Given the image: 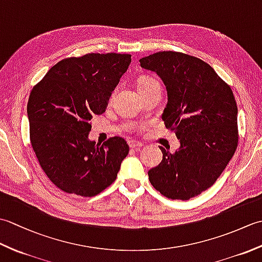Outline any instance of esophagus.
Listing matches in <instances>:
<instances>
[{
	"label": "esophagus",
	"instance_id": "34e87169",
	"mask_svg": "<svg viewBox=\"0 0 262 262\" xmlns=\"http://www.w3.org/2000/svg\"><path fill=\"white\" fill-rule=\"evenodd\" d=\"M128 145H129L130 148H134V149H136V151H138V149L143 146V144L140 142H136V141H129L128 142Z\"/></svg>",
	"mask_w": 262,
	"mask_h": 262
}]
</instances>
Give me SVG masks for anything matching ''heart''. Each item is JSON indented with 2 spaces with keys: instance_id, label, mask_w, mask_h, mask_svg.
I'll list each match as a JSON object with an SVG mask.
<instances>
[{
  "instance_id": "heart-1",
  "label": "heart",
  "mask_w": 262,
  "mask_h": 262,
  "mask_svg": "<svg viewBox=\"0 0 262 262\" xmlns=\"http://www.w3.org/2000/svg\"><path fill=\"white\" fill-rule=\"evenodd\" d=\"M155 81H157V80L152 79V77H143V79L140 82H138V88H141L143 85H146V84H148V83L155 82Z\"/></svg>"
}]
</instances>
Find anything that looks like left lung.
<instances>
[{
	"label": "left lung",
	"instance_id": "left-lung-1",
	"mask_svg": "<svg viewBox=\"0 0 262 262\" xmlns=\"http://www.w3.org/2000/svg\"><path fill=\"white\" fill-rule=\"evenodd\" d=\"M141 68L163 81L168 103L162 120L180 147H160L163 159L148 171L158 191L188 200L215 183L237 147V105L231 88L204 60L177 52H159L140 59Z\"/></svg>",
	"mask_w": 262,
	"mask_h": 262
}]
</instances>
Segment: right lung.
<instances>
[{"mask_svg": "<svg viewBox=\"0 0 262 262\" xmlns=\"http://www.w3.org/2000/svg\"><path fill=\"white\" fill-rule=\"evenodd\" d=\"M129 54H86L60 60L33 86L27 104L30 141L41 169L68 193L93 197L113 183L129 146L89 140L91 119L107 108L132 62Z\"/></svg>", "mask_w": 262, "mask_h": 262, "instance_id": "1", "label": "right lung"}]
</instances>
